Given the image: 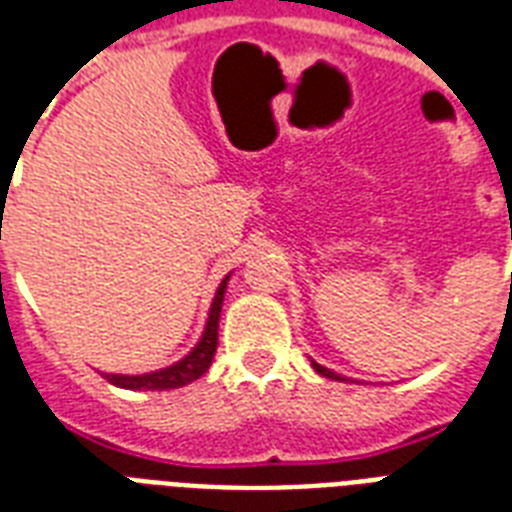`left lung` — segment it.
Instances as JSON below:
<instances>
[{
    "label": "left lung",
    "instance_id": "8db88e82",
    "mask_svg": "<svg viewBox=\"0 0 512 512\" xmlns=\"http://www.w3.org/2000/svg\"><path fill=\"white\" fill-rule=\"evenodd\" d=\"M311 365H314V370H317L319 376H325V378H333V381H349V378L338 376V373H333V370H330V368H325V365H319V362H314V360H311Z\"/></svg>",
    "mask_w": 512,
    "mask_h": 512
}]
</instances>
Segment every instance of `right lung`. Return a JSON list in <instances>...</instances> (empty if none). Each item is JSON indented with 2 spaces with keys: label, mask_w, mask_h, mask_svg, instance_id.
I'll return each instance as SVG.
<instances>
[{
  "label": "right lung",
  "mask_w": 512,
  "mask_h": 512,
  "mask_svg": "<svg viewBox=\"0 0 512 512\" xmlns=\"http://www.w3.org/2000/svg\"><path fill=\"white\" fill-rule=\"evenodd\" d=\"M230 273L220 282L217 292H214L212 308H209V319H206V327L198 343L193 349L187 351L185 357L169 368L152 370V373H142V376H123V373H104L109 384L120 386V389H147V392H163V389H179V386H187L195 378H201L209 370L214 360V351H217V330H220V311L222 300H225V290H228Z\"/></svg>",
  "instance_id": "1"
}]
</instances>
